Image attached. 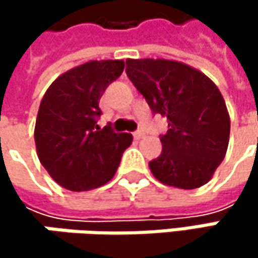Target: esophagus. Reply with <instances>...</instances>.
Listing matches in <instances>:
<instances>
[{
  "label": "esophagus",
  "mask_w": 258,
  "mask_h": 258,
  "mask_svg": "<svg viewBox=\"0 0 258 258\" xmlns=\"http://www.w3.org/2000/svg\"><path fill=\"white\" fill-rule=\"evenodd\" d=\"M133 136H134V139H137V140H139V139H142V137L145 136V133H143L142 130H137Z\"/></svg>",
  "instance_id": "1"
}]
</instances>
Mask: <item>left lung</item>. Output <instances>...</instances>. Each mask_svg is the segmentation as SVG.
Instances as JSON below:
<instances>
[{
	"mask_svg": "<svg viewBox=\"0 0 258 258\" xmlns=\"http://www.w3.org/2000/svg\"><path fill=\"white\" fill-rule=\"evenodd\" d=\"M127 76L154 113L167 118L161 155L149 163L161 183L194 189L208 183L226 157L230 116L217 85L200 70L173 59H131Z\"/></svg>",
	"mask_w": 258,
	"mask_h": 258,
	"instance_id": "obj_1",
	"label": "left lung"
}]
</instances>
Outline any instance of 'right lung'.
Segmentation results:
<instances>
[{
	"instance_id": "add662e5",
	"label": "right lung",
	"mask_w": 258,
	"mask_h": 258,
	"mask_svg": "<svg viewBox=\"0 0 258 258\" xmlns=\"http://www.w3.org/2000/svg\"><path fill=\"white\" fill-rule=\"evenodd\" d=\"M122 59L89 61L55 79L38 107L34 140L37 155L50 178L70 191H88L116 173L128 133L100 130V98L124 72Z\"/></svg>"
}]
</instances>
